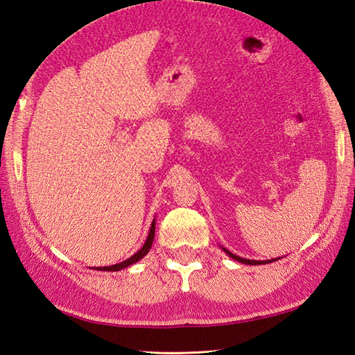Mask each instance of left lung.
<instances>
[{
  "instance_id": "obj_1",
  "label": "left lung",
  "mask_w": 355,
  "mask_h": 355,
  "mask_svg": "<svg viewBox=\"0 0 355 355\" xmlns=\"http://www.w3.org/2000/svg\"><path fill=\"white\" fill-rule=\"evenodd\" d=\"M223 250L227 253V255H229L232 259H235V261H239V263H243V264H250V266H257V264H269V263H273V261H277V259H279V258H273V259H267V261H257V259H245V258H241V257H238V255H235V253H232L230 250H227V249H224L223 247Z\"/></svg>"
}]
</instances>
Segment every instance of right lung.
I'll return each mask as SVG.
<instances>
[{"label": "right lung", "instance_id": "add662e5", "mask_svg": "<svg viewBox=\"0 0 355 355\" xmlns=\"http://www.w3.org/2000/svg\"><path fill=\"white\" fill-rule=\"evenodd\" d=\"M155 230H156V219H153V223H151V227H150V233H148V238H146V241H145V244L140 247V250H137L135 255L132 257H130L128 259H125V261H122V263H119V264H114V266H105V267H97L96 270H103V272H117V270H122V269H125V267H130V266H132L135 263H137L139 259H142L146 253L150 252V249H151V244H153V241H155Z\"/></svg>", "mask_w": 355, "mask_h": 355}]
</instances>
